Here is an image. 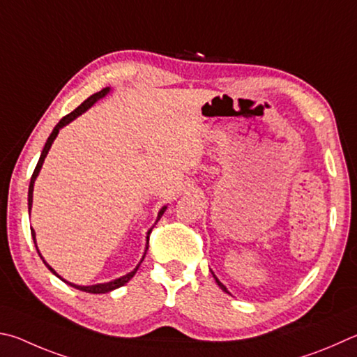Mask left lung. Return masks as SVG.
<instances>
[{"label": "left lung", "instance_id": "obj_1", "mask_svg": "<svg viewBox=\"0 0 357 357\" xmlns=\"http://www.w3.org/2000/svg\"><path fill=\"white\" fill-rule=\"evenodd\" d=\"M212 275H213V273H212ZM213 278H215V281H217V284H218V286H220V289H222V290H225V291H226V294H229V291H228V289H226V287L223 286V284L218 281V278H217L215 275H213Z\"/></svg>", "mask_w": 357, "mask_h": 357}]
</instances>
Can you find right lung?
Returning <instances> with one entry per match:
<instances>
[{
    "mask_svg": "<svg viewBox=\"0 0 357 357\" xmlns=\"http://www.w3.org/2000/svg\"><path fill=\"white\" fill-rule=\"evenodd\" d=\"M109 92V87H106V89H102V90H100V92H96V93H93L92 96H89V98L82 102V105H79L77 106L73 112H70V114H67L66 116H63V119L57 123L56 125V128L53 129V132L50 134V137H48V140H47V144H45V146H43V151H42V154H40V159H38V162H37V167H36V170H34V173H32V176H31V183H29V190H28V207H29V211H31V206H32V190H34V181H36V178H37V174H38V172H40V168H42V164H43V160H45V158H47V154H48V151H50V148H51V144H53L54 142V139H56V135H57V132H59V129L61 128H63L66 125H68V123L71 121V120H75L77 115H81L84 111H87V109L93 105L95 101H98L100 98H102V96H105L106 93ZM165 212V207H162L160 209V212H159V215H158V222H159V218L162 217V213ZM151 231H153V228L148 231V234H151ZM31 234H32V238H34V243H36V232H34V229H31ZM148 242H150V237H148ZM36 248H37V245H36ZM146 250H148V246H146ZM37 252H38V250H37ZM145 255H146V251H145ZM38 256H40V252H38ZM42 257V256H40ZM144 259H145V256H144ZM144 259H142V261H144ZM42 261H43V257H42ZM140 261V262H142ZM43 264L47 265L48 267V270H51V273H54L57 278H61L59 275L56 273V271L50 267V265L43 261ZM140 265V264H139ZM139 265L137 267H135L131 273H128L126 276H121V278H119V280H115V281H111V282H106V284H96V286H76V284H71V282H67V281H63V282H67V284H70L71 287H75V289H77V290H82V291H87V294H106V291H111V290H114V289H119V287H121V286H125V284L131 280V278L135 275V271L139 270Z\"/></svg>",
    "mask_w": 357,
    "mask_h": 357,
    "instance_id": "1",
    "label": "right lung"
}]
</instances>
